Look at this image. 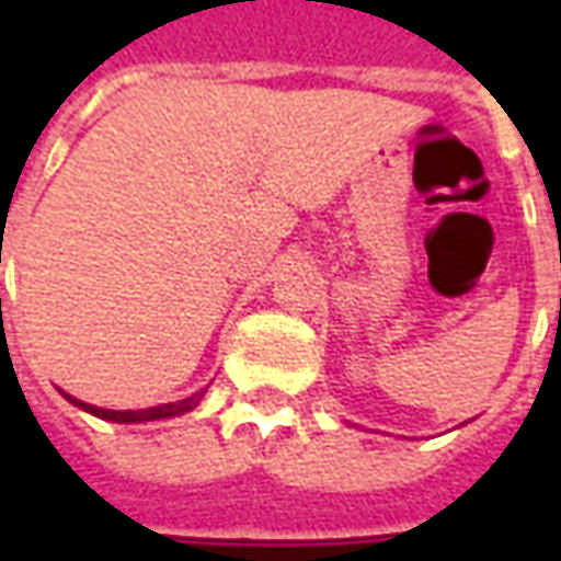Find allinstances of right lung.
I'll return each mask as SVG.
<instances>
[{
    "mask_svg": "<svg viewBox=\"0 0 561 561\" xmlns=\"http://www.w3.org/2000/svg\"><path fill=\"white\" fill-rule=\"evenodd\" d=\"M68 397V393H66ZM204 397V390L201 393H192V397H185L180 402H168V405H156V409H140V412H111V409H95V405H87V402H78L75 397H68V400L80 405L83 412H92L95 417H104V421H116V423H140V421H159V417H173V414H185L195 409L197 402Z\"/></svg>",
    "mask_w": 561,
    "mask_h": 561,
    "instance_id": "right-lung-1",
    "label": "right lung"
}]
</instances>
